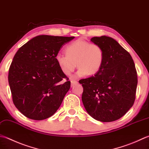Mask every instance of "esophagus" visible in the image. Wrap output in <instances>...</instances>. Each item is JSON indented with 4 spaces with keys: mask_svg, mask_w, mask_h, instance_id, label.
<instances>
[{
    "mask_svg": "<svg viewBox=\"0 0 149 149\" xmlns=\"http://www.w3.org/2000/svg\"><path fill=\"white\" fill-rule=\"evenodd\" d=\"M77 83V82L76 81H74V80H72L71 81V87L74 86V85H75Z\"/></svg>",
    "mask_w": 149,
    "mask_h": 149,
    "instance_id": "34e87169",
    "label": "esophagus"
}]
</instances>
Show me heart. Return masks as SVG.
Instances as JSON below:
<instances>
[{
  "instance_id": "1",
  "label": "heart",
  "mask_w": 149,
  "mask_h": 149,
  "mask_svg": "<svg viewBox=\"0 0 149 149\" xmlns=\"http://www.w3.org/2000/svg\"><path fill=\"white\" fill-rule=\"evenodd\" d=\"M66 55L58 53L55 61L64 74L70 75L79 67L75 77L88 74L94 75L100 70L104 60L103 49L97 45L82 39L71 42L66 48Z\"/></svg>"
}]
</instances>
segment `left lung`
<instances>
[{"label": "left lung", "instance_id": "1", "mask_svg": "<svg viewBox=\"0 0 149 149\" xmlns=\"http://www.w3.org/2000/svg\"><path fill=\"white\" fill-rule=\"evenodd\" d=\"M90 40L103 49L104 60L94 76L81 79L82 101L88 114L96 120H117L132 107L138 76L132 57L113 38L94 37Z\"/></svg>", "mask_w": 149, "mask_h": 149}]
</instances>
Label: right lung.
Masks as SVG:
<instances>
[{
	"label": "right lung",
	"mask_w": 149,
	"mask_h": 149,
	"mask_svg": "<svg viewBox=\"0 0 149 149\" xmlns=\"http://www.w3.org/2000/svg\"><path fill=\"white\" fill-rule=\"evenodd\" d=\"M74 37L42 35L33 37L15 55L8 82L15 106L23 115L34 120L53 116L70 88V81L55 61L63 45Z\"/></svg>",
	"instance_id": "obj_1"
}]
</instances>
